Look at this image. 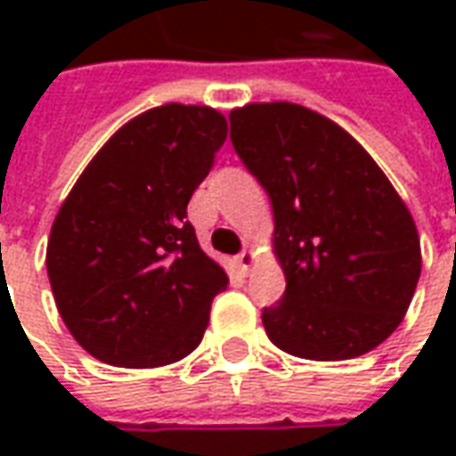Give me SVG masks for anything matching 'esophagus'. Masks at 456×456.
<instances>
[{
  "label": "esophagus",
  "mask_w": 456,
  "mask_h": 456,
  "mask_svg": "<svg viewBox=\"0 0 456 456\" xmlns=\"http://www.w3.org/2000/svg\"><path fill=\"white\" fill-rule=\"evenodd\" d=\"M254 264H256V251H254V248H244L237 256V266L241 273H248Z\"/></svg>",
  "instance_id": "34e87169"
}]
</instances>
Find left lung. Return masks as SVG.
I'll return each instance as SVG.
<instances>
[{"label":"left lung","instance_id":"left-lung-1","mask_svg":"<svg viewBox=\"0 0 456 456\" xmlns=\"http://www.w3.org/2000/svg\"><path fill=\"white\" fill-rule=\"evenodd\" d=\"M232 143L273 205L286 293L264 310L278 349L344 362L401 325L420 278L411 209L359 141L296 102L229 112Z\"/></svg>","mask_w":456,"mask_h":456}]
</instances>
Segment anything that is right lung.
<instances>
[{
    "instance_id": "obj_1",
    "label": "right lung",
    "mask_w": 456,
    "mask_h": 456,
    "mask_svg": "<svg viewBox=\"0 0 456 456\" xmlns=\"http://www.w3.org/2000/svg\"><path fill=\"white\" fill-rule=\"evenodd\" d=\"M227 139L224 114L168 102L114 131L68 192L45 248L55 307L94 359H185L229 283L198 244L188 202Z\"/></svg>"
}]
</instances>
